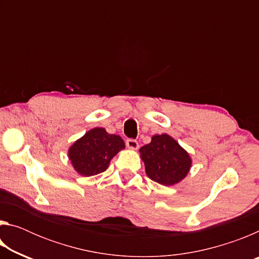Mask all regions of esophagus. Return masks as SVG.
Here are the masks:
<instances>
[{
    "mask_svg": "<svg viewBox=\"0 0 259 259\" xmlns=\"http://www.w3.org/2000/svg\"><path fill=\"white\" fill-rule=\"evenodd\" d=\"M125 144H126V147L130 148V150H133V151H136L139 147L138 142L135 139H126Z\"/></svg>",
    "mask_w": 259,
    "mask_h": 259,
    "instance_id": "1",
    "label": "esophagus"
}]
</instances>
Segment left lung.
<instances>
[{"label":"left lung","mask_w":259,"mask_h":259,"mask_svg":"<svg viewBox=\"0 0 259 259\" xmlns=\"http://www.w3.org/2000/svg\"><path fill=\"white\" fill-rule=\"evenodd\" d=\"M139 153L148 178L161 185H176L191 170L188 152L166 134L153 136L151 143L140 147Z\"/></svg>","instance_id":"left-lung-1"}]
</instances>
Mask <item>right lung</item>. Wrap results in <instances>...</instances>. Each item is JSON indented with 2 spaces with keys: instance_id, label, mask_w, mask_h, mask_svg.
<instances>
[{
  "instance_id": "1",
  "label": "right lung",
  "mask_w": 259,
  "mask_h": 259,
  "mask_svg": "<svg viewBox=\"0 0 259 259\" xmlns=\"http://www.w3.org/2000/svg\"><path fill=\"white\" fill-rule=\"evenodd\" d=\"M124 148L120 136L108 134L104 128H94L75 140L67 154L74 170L83 177H90L105 171L113 157Z\"/></svg>"
}]
</instances>
